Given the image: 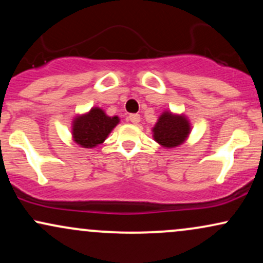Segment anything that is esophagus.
<instances>
[{
    "mask_svg": "<svg viewBox=\"0 0 263 263\" xmlns=\"http://www.w3.org/2000/svg\"><path fill=\"white\" fill-rule=\"evenodd\" d=\"M128 120L129 121H131L132 123H135V125H137L138 122H140V120H141V116L138 114H131L128 116Z\"/></svg>",
    "mask_w": 263,
    "mask_h": 263,
    "instance_id": "obj_1",
    "label": "esophagus"
}]
</instances>
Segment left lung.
<instances>
[{
	"mask_svg": "<svg viewBox=\"0 0 263 263\" xmlns=\"http://www.w3.org/2000/svg\"><path fill=\"white\" fill-rule=\"evenodd\" d=\"M189 132V121L183 115H173L165 111L159 116L153 127V137L161 146L173 148L186 140Z\"/></svg>",
	"mask_w": 263,
	"mask_h": 263,
	"instance_id": "8db88e82",
	"label": "left lung"
}]
</instances>
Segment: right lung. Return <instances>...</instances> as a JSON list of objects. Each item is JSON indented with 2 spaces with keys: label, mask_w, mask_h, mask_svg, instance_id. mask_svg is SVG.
<instances>
[{
  "label": "right lung",
  "mask_w": 263,
  "mask_h": 263,
  "mask_svg": "<svg viewBox=\"0 0 263 263\" xmlns=\"http://www.w3.org/2000/svg\"><path fill=\"white\" fill-rule=\"evenodd\" d=\"M119 122L117 116L110 117L100 107H92L87 114L75 117L73 138L84 148H92L106 140Z\"/></svg>",
  "instance_id": "add662e5"
}]
</instances>
